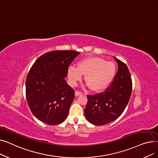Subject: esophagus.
Segmentation results:
<instances>
[{"label":"esophagus","instance_id":"obj_1","mask_svg":"<svg viewBox=\"0 0 158 158\" xmlns=\"http://www.w3.org/2000/svg\"><path fill=\"white\" fill-rule=\"evenodd\" d=\"M81 95H82V93L81 92H79V91H76V92H75V95L77 97V96Z\"/></svg>","mask_w":158,"mask_h":158}]
</instances>
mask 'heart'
Returning a JSON list of instances; mask_svg holds the SVG:
<instances>
[{
  "label": "heart",
  "instance_id": "obj_1",
  "mask_svg": "<svg viewBox=\"0 0 158 158\" xmlns=\"http://www.w3.org/2000/svg\"><path fill=\"white\" fill-rule=\"evenodd\" d=\"M116 66L113 62L106 61L100 57H86L79 61L77 66L70 65L68 77L70 85H76L82 75L89 88L94 91L102 89L108 85L114 77Z\"/></svg>",
  "mask_w": 158,
  "mask_h": 158
}]
</instances>
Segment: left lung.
Segmentation results:
<instances>
[{
	"instance_id": "obj_1",
	"label": "left lung",
	"mask_w": 158,
	"mask_h": 158,
	"mask_svg": "<svg viewBox=\"0 0 158 158\" xmlns=\"http://www.w3.org/2000/svg\"><path fill=\"white\" fill-rule=\"evenodd\" d=\"M118 63V72L104 92L88 95L85 115L88 122L95 126H103L117 120L129 101L132 80L127 65L114 57Z\"/></svg>"
}]
</instances>
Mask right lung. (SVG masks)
Returning <instances> with one entry per match:
<instances>
[{
	"label": "right lung",
	"instance_id": "obj_1",
	"mask_svg": "<svg viewBox=\"0 0 158 158\" xmlns=\"http://www.w3.org/2000/svg\"><path fill=\"white\" fill-rule=\"evenodd\" d=\"M79 54L73 51L48 52L31 66L26 94L32 113L39 120L54 126L67 118L75 92L64 78L69 65Z\"/></svg>",
	"mask_w": 158,
	"mask_h": 158
}]
</instances>
